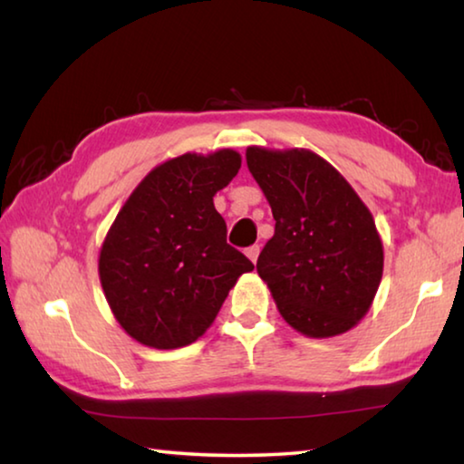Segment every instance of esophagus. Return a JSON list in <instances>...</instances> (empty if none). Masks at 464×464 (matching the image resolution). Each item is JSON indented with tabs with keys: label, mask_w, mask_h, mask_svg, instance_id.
<instances>
[{
	"label": "esophagus",
	"mask_w": 464,
	"mask_h": 464,
	"mask_svg": "<svg viewBox=\"0 0 464 464\" xmlns=\"http://www.w3.org/2000/svg\"><path fill=\"white\" fill-rule=\"evenodd\" d=\"M258 253H261V246H258V245H255V246H248V248H246V256H248L250 261H253V263H256Z\"/></svg>",
	"instance_id": "1"
}]
</instances>
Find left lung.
I'll return each instance as SVG.
<instances>
[{
	"label": "left lung",
	"mask_w": 464,
	"mask_h": 464,
	"mask_svg": "<svg viewBox=\"0 0 464 464\" xmlns=\"http://www.w3.org/2000/svg\"><path fill=\"white\" fill-rule=\"evenodd\" d=\"M246 165L275 218L256 271L283 320L310 338L344 334L369 312L383 277L369 208L312 150L248 146Z\"/></svg>",
	"instance_id": "1"
}]
</instances>
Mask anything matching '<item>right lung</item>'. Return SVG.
I'll return each mask as SVG.
<instances>
[{
  "label": "right lung",
  "mask_w": 464,
  "mask_h": 464,
  "mask_svg": "<svg viewBox=\"0 0 464 464\" xmlns=\"http://www.w3.org/2000/svg\"><path fill=\"white\" fill-rule=\"evenodd\" d=\"M240 154L185 152L154 167L110 226L100 281L128 336L159 351L206 334L230 289L255 265L226 242L214 195L237 177Z\"/></svg>",
  "instance_id": "obj_1"
}]
</instances>
